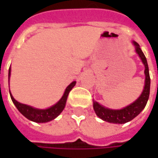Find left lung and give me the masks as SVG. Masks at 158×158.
<instances>
[{"label":"left lung","instance_id":"obj_1","mask_svg":"<svg viewBox=\"0 0 158 158\" xmlns=\"http://www.w3.org/2000/svg\"><path fill=\"white\" fill-rule=\"evenodd\" d=\"M135 46V52L141 58L143 63L144 64L145 70V84L143 88V92L141 96L137 98L134 103L130 104L129 106H126L123 109L120 110H112L106 108L105 106L99 105L98 102H93V108L96 112V114L103 120L110 122V123H115V124H124L128 121L132 120L134 118H135L137 115L144 109L146 106V104L148 102L149 97V89H150V77H149V67L147 59L145 57L144 53L140 48V46L138 45L135 41L133 42Z\"/></svg>","mask_w":158,"mask_h":158}]
</instances>
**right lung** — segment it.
I'll list each match as a JSON object with an SVG mask.
<instances>
[{
  "label": "right lung",
  "mask_w": 158,
  "mask_h": 158,
  "mask_svg": "<svg viewBox=\"0 0 158 158\" xmlns=\"http://www.w3.org/2000/svg\"><path fill=\"white\" fill-rule=\"evenodd\" d=\"M10 71L11 70L9 69V76H10ZM76 82H71L65 89V92H64L62 98L58 101L54 106H51V107H49L47 109H37V108H34L32 106L21 104V103H19V102L15 100L10 92L9 93H10V98H11V99L13 101L15 107L17 108V110L21 112L25 118H27L28 119H30L31 121L37 122V123H45V122H48V121H51L52 119H54L57 116L60 115V112L63 111L65 106H66V102H67L69 93L70 92V90L73 89V87L76 85Z\"/></svg>",
  "instance_id": "add662e5"
}]
</instances>
